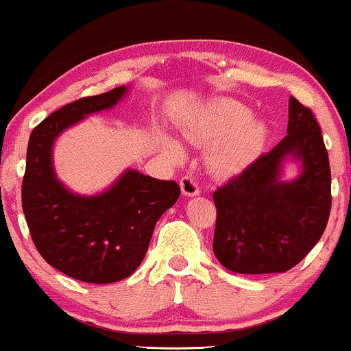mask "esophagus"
Wrapping results in <instances>:
<instances>
[{"label": "esophagus", "mask_w": 351, "mask_h": 351, "mask_svg": "<svg viewBox=\"0 0 351 351\" xmlns=\"http://www.w3.org/2000/svg\"><path fill=\"white\" fill-rule=\"evenodd\" d=\"M180 186H181V193H183L184 196H188V197L197 196V194H199V188H197V183L191 178V176H184V178H181Z\"/></svg>", "instance_id": "obj_1"}]
</instances>
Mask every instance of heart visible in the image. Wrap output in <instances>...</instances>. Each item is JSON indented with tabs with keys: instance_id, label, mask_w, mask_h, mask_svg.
Listing matches in <instances>:
<instances>
[{
	"instance_id": "b5f03b06",
	"label": "heart",
	"mask_w": 351,
	"mask_h": 351,
	"mask_svg": "<svg viewBox=\"0 0 351 351\" xmlns=\"http://www.w3.org/2000/svg\"><path fill=\"white\" fill-rule=\"evenodd\" d=\"M191 141L214 142L208 155L210 171L234 176L258 158L268 137V124L252 116V109L240 101L217 98L210 101L188 129ZM162 150L171 160H181L183 147L171 137L162 138Z\"/></svg>"
}]
</instances>
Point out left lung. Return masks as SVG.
<instances>
[{
	"instance_id": "obj_1",
	"label": "left lung",
	"mask_w": 351,
	"mask_h": 351,
	"mask_svg": "<svg viewBox=\"0 0 351 351\" xmlns=\"http://www.w3.org/2000/svg\"><path fill=\"white\" fill-rule=\"evenodd\" d=\"M293 161L300 175L282 180ZM214 255L234 273H285L322 237L330 214V165L309 108L289 98L288 135L214 191Z\"/></svg>"
}]
</instances>
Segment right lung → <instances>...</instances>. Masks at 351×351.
<instances>
[{
	"instance_id": "obj_1",
	"label": "right lung",
	"mask_w": 351,
	"mask_h": 351,
	"mask_svg": "<svg viewBox=\"0 0 351 351\" xmlns=\"http://www.w3.org/2000/svg\"><path fill=\"white\" fill-rule=\"evenodd\" d=\"M129 93L117 86L82 98L50 114L29 137L23 180V210L31 237L50 267L75 280L108 285L137 269L155 223L178 201L175 181L128 168L103 193L78 194L58 180L53 143L91 114L112 109Z\"/></svg>"
}]
</instances>
